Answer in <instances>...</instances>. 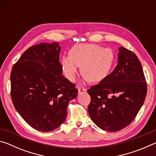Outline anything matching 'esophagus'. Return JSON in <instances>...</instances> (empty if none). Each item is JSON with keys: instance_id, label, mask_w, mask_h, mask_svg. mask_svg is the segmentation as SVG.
<instances>
[{"instance_id": "1", "label": "esophagus", "mask_w": 156, "mask_h": 156, "mask_svg": "<svg viewBox=\"0 0 156 156\" xmlns=\"http://www.w3.org/2000/svg\"><path fill=\"white\" fill-rule=\"evenodd\" d=\"M78 94H81L85 93V92L87 91V89H86L81 88V87H78Z\"/></svg>"}]
</instances>
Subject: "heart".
<instances>
[{
    "label": "heart",
    "instance_id": "1",
    "mask_svg": "<svg viewBox=\"0 0 156 156\" xmlns=\"http://www.w3.org/2000/svg\"><path fill=\"white\" fill-rule=\"evenodd\" d=\"M113 62L112 50L94 44H80L73 47L71 55H64L61 65L65 76L75 81L82 66L84 80L98 83L107 77Z\"/></svg>",
    "mask_w": 156,
    "mask_h": 156
}]
</instances>
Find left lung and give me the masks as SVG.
<instances>
[{
	"label": "left lung",
	"mask_w": 156,
	"mask_h": 156,
	"mask_svg": "<svg viewBox=\"0 0 156 156\" xmlns=\"http://www.w3.org/2000/svg\"><path fill=\"white\" fill-rule=\"evenodd\" d=\"M118 51L114 70L87 90L91 99L88 112L92 121L110 132L130 125L143 105L147 91L138 58L122 46Z\"/></svg>",
	"instance_id": "obj_1"
}]
</instances>
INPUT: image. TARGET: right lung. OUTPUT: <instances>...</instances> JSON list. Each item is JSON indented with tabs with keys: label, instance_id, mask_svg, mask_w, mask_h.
<instances>
[{
	"label": "right lung",
	"instance_id": "right-lung-1",
	"mask_svg": "<svg viewBox=\"0 0 156 156\" xmlns=\"http://www.w3.org/2000/svg\"><path fill=\"white\" fill-rule=\"evenodd\" d=\"M59 43L30 47L13 66L11 97L16 110L31 127L51 131L65 122L78 89L62 75Z\"/></svg>",
	"mask_w": 156,
	"mask_h": 156
}]
</instances>
